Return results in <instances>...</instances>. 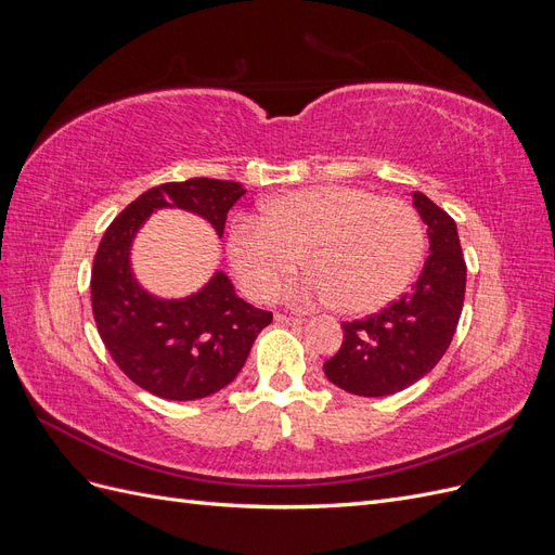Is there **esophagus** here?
I'll return each instance as SVG.
<instances>
[{
    "instance_id": "34e87169",
    "label": "esophagus",
    "mask_w": 555,
    "mask_h": 555,
    "mask_svg": "<svg viewBox=\"0 0 555 555\" xmlns=\"http://www.w3.org/2000/svg\"><path fill=\"white\" fill-rule=\"evenodd\" d=\"M275 322L280 324H289V326H300L306 322L304 317H292V314H275Z\"/></svg>"
}]
</instances>
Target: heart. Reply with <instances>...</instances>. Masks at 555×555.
I'll list each match as a JSON object with an SVG mask.
<instances>
[{
	"instance_id": "b5f03b06",
	"label": "heart",
	"mask_w": 555,
	"mask_h": 555,
	"mask_svg": "<svg viewBox=\"0 0 555 555\" xmlns=\"http://www.w3.org/2000/svg\"><path fill=\"white\" fill-rule=\"evenodd\" d=\"M424 247V222L410 204L349 184L275 196L261 206V222L241 217L227 238L249 298L273 300L300 256L314 275L292 289L294 304L319 298L349 314L375 312L405 292Z\"/></svg>"
}]
</instances>
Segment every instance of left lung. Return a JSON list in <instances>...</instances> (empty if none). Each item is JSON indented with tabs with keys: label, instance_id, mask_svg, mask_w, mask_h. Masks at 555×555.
Masks as SVG:
<instances>
[{
	"label": "left lung",
	"instance_id": "8db88e82",
	"mask_svg": "<svg viewBox=\"0 0 555 555\" xmlns=\"http://www.w3.org/2000/svg\"><path fill=\"white\" fill-rule=\"evenodd\" d=\"M412 204L428 227L430 255L405 296L343 322L345 340L324 373L347 393L379 398L408 389L438 365L456 333L467 273L456 222L422 192H412Z\"/></svg>",
	"mask_w": 555,
	"mask_h": 555
}]
</instances>
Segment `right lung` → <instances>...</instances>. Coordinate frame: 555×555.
<instances>
[{
    "mask_svg": "<svg viewBox=\"0 0 555 555\" xmlns=\"http://www.w3.org/2000/svg\"><path fill=\"white\" fill-rule=\"evenodd\" d=\"M247 190L233 180L190 178L143 192L106 229L92 266V312L120 371L164 400H196L233 382L257 335L273 322L215 271L182 298L150 294L133 275L131 245L147 217L178 208L204 217L222 238L227 212Z\"/></svg>",
    "mask_w": 555,
    "mask_h": 555,
    "instance_id": "right-lung-1",
    "label": "right lung"
}]
</instances>
